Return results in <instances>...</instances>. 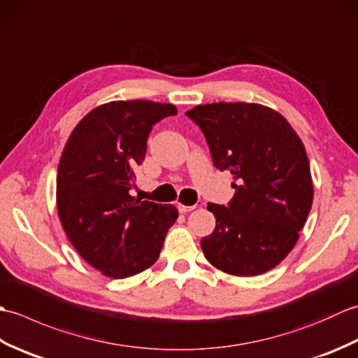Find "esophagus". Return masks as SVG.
<instances>
[{
  "label": "esophagus",
  "mask_w": 358,
  "mask_h": 358,
  "mask_svg": "<svg viewBox=\"0 0 358 358\" xmlns=\"http://www.w3.org/2000/svg\"><path fill=\"white\" fill-rule=\"evenodd\" d=\"M177 208H178V210L181 212V214H186V212L195 209V206H185V204H181V203L177 204Z\"/></svg>",
  "instance_id": "1"
}]
</instances>
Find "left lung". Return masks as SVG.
Masks as SVG:
<instances>
[{
	"label": "left lung",
	"instance_id": "8db88e82",
	"mask_svg": "<svg viewBox=\"0 0 358 358\" xmlns=\"http://www.w3.org/2000/svg\"><path fill=\"white\" fill-rule=\"evenodd\" d=\"M212 159L234 177L229 206L209 203L217 224L201 249L214 268L237 277L275 268L299 241L314 200L305 144L287 120L258 103H212L187 110Z\"/></svg>",
	"mask_w": 358,
	"mask_h": 358
}]
</instances>
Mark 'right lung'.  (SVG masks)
Here are the masks:
<instances>
[{"mask_svg": "<svg viewBox=\"0 0 358 358\" xmlns=\"http://www.w3.org/2000/svg\"><path fill=\"white\" fill-rule=\"evenodd\" d=\"M171 115H177L173 104L104 103L67 138L57 173L58 217L83 260L106 277L126 278L150 268L177 222L173 204L129 194L152 126Z\"/></svg>", "mask_w": 358, "mask_h": 358, "instance_id": "right-lung-1", "label": "right lung"}]
</instances>
